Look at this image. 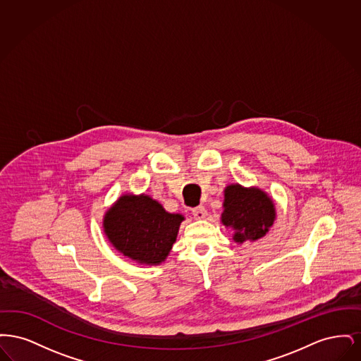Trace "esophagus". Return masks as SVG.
<instances>
[{
  "label": "esophagus",
  "mask_w": 361,
  "mask_h": 361,
  "mask_svg": "<svg viewBox=\"0 0 361 361\" xmlns=\"http://www.w3.org/2000/svg\"><path fill=\"white\" fill-rule=\"evenodd\" d=\"M192 214L196 219H204L207 216V209L204 206H197L192 208Z\"/></svg>",
  "instance_id": "esophagus-1"
}]
</instances>
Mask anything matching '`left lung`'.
<instances>
[{
    "label": "left lung",
    "mask_w": 361,
    "mask_h": 361,
    "mask_svg": "<svg viewBox=\"0 0 361 361\" xmlns=\"http://www.w3.org/2000/svg\"><path fill=\"white\" fill-rule=\"evenodd\" d=\"M222 224L235 230L234 240H258L274 224V202L257 188L246 189L238 184L224 189Z\"/></svg>",
    "instance_id": "left-lung-1"
}]
</instances>
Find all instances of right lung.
I'll return each mask as SVG.
<instances>
[{
    "instance_id": "1",
    "label": "right lung",
    "mask_w": 361,
    "mask_h": 361,
    "mask_svg": "<svg viewBox=\"0 0 361 361\" xmlns=\"http://www.w3.org/2000/svg\"><path fill=\"white\" fill-rule=\"evenodd\" d=\"M183 221L146 195H126L105 214L104 231L124 256L153 265L169 255Z\"/></svg>"
}]
</instances>
